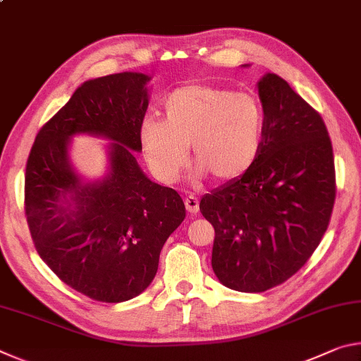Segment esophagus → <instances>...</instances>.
<instances>
[{"instance_id": "34e87169", "label": "esophagus", "mask_w": 361, "mask_h": 361, "mask_svg": "<svg viewBox=\"0 0 361 361\" xmlns=\"http://www.w3.org/2000/svg\"><path fill=\"white\" fill-rule=\"evenodd\" d=\"M185 205H186V210L191 213V215H195V213L199 212V199L195 197L194 194L188 195V197L185 199Z\"/></svg>"}]
</instances>
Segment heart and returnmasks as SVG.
<instances>
[{
  "label": "heart",
  "mask_w": 361,
  "mask_h": 361,
  "mask_svg": "<svg viewBox=\"0 0 361 361\" xmlns=\"http://www.w3.org/2000/svg\"><path fill=\"white\" fill-rule=\"evenodd\" d=\"M166 119L148 116L140 140L149 167L159 180L173 183L186 162L188 145L197 175L216 181L245 175L264 145L266 114L253 94L215 84H188L164 100Z\"/></svg>",
  "instance_id": "heart-1"
}]
</instances>
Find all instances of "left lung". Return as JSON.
Returning <instances> with one entry per match:
<instances>
[{"label":"left lung","instance_id":"1","mask_svg":"<svg viewBox=\"0 0 361 361\" xmlns=\"http://www.w3.org/2000/svg\"><path fill=\"white\" fill-rule=\"evenodd\" d=\"M258 92L266 114L259 159L200 200L215 228L213 272L243 293L295 276L319 247L336 199L333 146L322 116L274 73L259 79Z\"/></svg>","mask_w":361,"mask_h":361}]
</instances>
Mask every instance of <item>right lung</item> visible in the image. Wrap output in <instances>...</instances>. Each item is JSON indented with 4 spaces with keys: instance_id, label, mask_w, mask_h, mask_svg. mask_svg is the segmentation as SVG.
<instances>
[{
    "instance_id": "obj_1",
    "label": "right lung",
    "mask_w": 361,
    "mask_h": 361,
    "mask_svg": "<svg viewBox=\"0 0 361 361\" xmlns=\"http://www.w3.org/2000/svg\"><path fill=\"white\" fill-rule=\"evenodd\" d=\"M149 78L124 71L90 79L41 127L25 170V215L35 248L51 271L100 302L138 296L152 282L159 255L186 216L180 194L140 169V126ZM113 139L110 175L84 183L68 157L69 138Z\"/></svg>"
}]
</instances>
